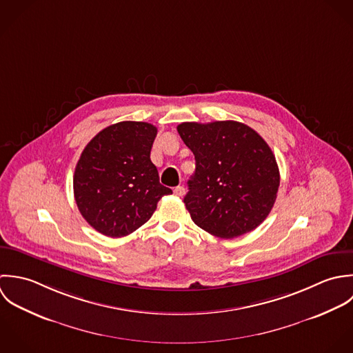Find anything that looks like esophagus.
Returning <instances> with one entry per match:
<instances>
[{"instance_id":"esophagus-1","label":"esophagus","mask_w":353,"mask_h":353,"mask_svg":"<svg viewBox=\"0 0 353 353\" xmlns=\"http://www.w3.org/2000/svg\"><path fill=\"white\" fill-rule=\"evenodd\" d=\"M173 192H174L176 196H183V195L185 194V188H184L183 185H179V187H176V188L173 190Z\"/></svg>"}]
</instances>
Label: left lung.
<instances>
[{"instance_id":"8db88e82","label":"left lung","mask_w":353,"mask_h":353,"mask_svg":"<svg viewBox=\"0 0 353 353\" xmlns=\"http://www.w3.org/2000/svg\"><path fill=\"white\" fill-rule=\"evenodd\" d=\"M177 131L196 161L184 198L192 221L221 239L259 226L272 212L280 187L269 144L248 125L230 120L181 123Z\"/></svg>"}]
</instances>
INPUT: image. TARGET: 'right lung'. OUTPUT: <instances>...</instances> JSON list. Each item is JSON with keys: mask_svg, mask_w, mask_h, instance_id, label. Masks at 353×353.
I'll list each match as a JSON object with an SVG mask.
<instances>
[{"mask_svg": "<svg viewBox=\"0 0 353 353\" xmlns=\"http://www.w3.org/2000/svg\"><path fill=\"white\" fill-rule=\"evenodd\" d=\"M152 124L121 121L84 147L73 174V194L83 218L99 233L123 237L145 223L172 190L159 183L150 151Z\"/></svg>", "mask_w": 353, "mask_h": 353, "instance_id": "1", "label": "right lung"}]
</instances>
